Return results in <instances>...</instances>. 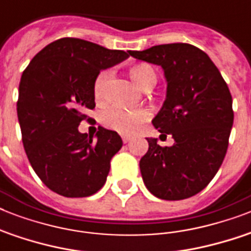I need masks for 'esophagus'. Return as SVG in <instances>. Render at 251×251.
<instances>
[{
	"label": "esophagus",
	"instance_id": "esophagus-1",
	"mask_svg": "<svg viewBox=\"0 0 251 251\" xmlns=\"http://www.w3.org/2000/svg\"><path fill=\"white\" fill-rule=\"evenodd\" d=\"M130 141H131V138L126 137V135H122V142H124V143H129Z\"/></svg>",
	"mask_w": 251,
	"mask_h": 251
}]
</instances>
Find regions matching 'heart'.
I'll return each mask as SVG.
<instances>
[{
	"label": "heart",
	"mask_w": 251,
	"mask_h": 251,
	"mask_svg": "<svg viewBox=\"0 0 251 251\" xmlns=\"http://www.w3.org/2000/svg\"><path fill=\"white\" fill-rule=\"evenodd\" d=\"M130 75L133 80L142 88H147L151 84L156 83V73L150 65H135L130 69ZM112 79V72L104 70L98 75L94 84V94L96 100L101 101L105 99L106 88ZM151 113L149 109L130 110L121 106H112L106 109L101 116V122L106 127L118 131L121 134H134L143 122L150 118Z\"/></svg>",
	"instance_id": "obj_1"
}]
</instances>
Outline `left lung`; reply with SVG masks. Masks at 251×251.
<instances>
[{"label": "left lung", "mask_w": 251, "mask_h": 251, "mask_svg": "<svg viewBox=\"0 0 251 251\" xmlns=\"http://www.w3.org/2000/svg\"><path fill=\"white\" fill-rule=\"evenodd\" d=\"M129 54L164 70L167 99L152 125L175 139L171 147H161L147 138L149 151L139 161L143 182L157 198H190L211 182L226 157L234 117L229 88L194 45H155Z\"/></svg>", "instance_id": "obj_1"}]
</instances>
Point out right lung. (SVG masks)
I'll use <instances>...</instances> for the list:
<instances>
[{"mask_svg":"<svg viewBox=\"0 0 251 251\" xmlns=\"http://www.w3.org/2000/svg\"><path fill=\"white\" fill-rule=\"evenodd\" d=\"M129 54L91 41L62 37L33 57L22 74L17 113L29 164L47 187L68 198L98 193L121 150L116 131L99 127L96 141L78 126L90 121L94 84L102 69Z\"/></svg>","mask_w":251,"mask_h":251,"instance_id":"add662e5","label":"right lung"}]
</instances>
